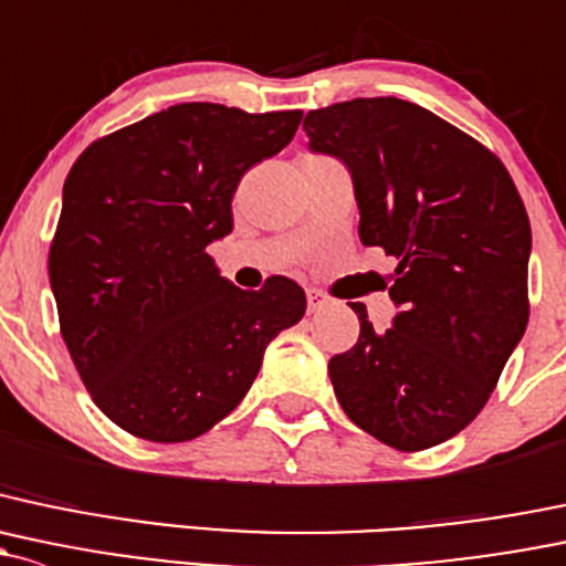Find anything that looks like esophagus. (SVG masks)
I'll return each instance as SVG.
<instances>
[{"label": "esophagus", "instance_id": "1", "mask_svg": "<svg viewBox=\"0 0 566 566\" xmlns=\"http://www.w3.org/2000/svg\"><path fill=\"white\" fill-rule=\"evenodd\" d=\"M306 306L308 312H319V308L328 306V298L319 290H306Z\"/></svg>", "mask_w": 566, "mask_h": 566}]
</instances>
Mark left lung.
Segmentation results:
<instances>
[{"label":"left lung","instance_id":"8db88e82","mask_svg":"<svg viewBox=\"0 0 566 566\" xmlns=\"http://www.w3.org/2000/svg\"><path fill=\"white\" fill-rule=\"evenodd\" d=\"M308 146L355 178L360 241L396 258L392 328L333 355L347 418L415 453L463 431L496 388L528 323L532 228L502 159L420 105L368 97L308 111Z\"/></svg>","mask_w":566,"mask_h":566}]
</instances>
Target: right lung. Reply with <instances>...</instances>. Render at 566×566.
Listing matches in <instances>:
<instances>
[{
	"mask_svg": "<svg viewBox=\"0 0 566 566\" xmlns=\"http://www.w3.org/2000/svg\"><path fill=\"white\" fill-rule=\"evenodd\" d=\"M303 111L181 103L94 140L64 181L48 252L59 331L105 418L148 442L200 437L241 403L271 338L306 312L293 279H222L208 243L233 230L252 165Z\"/></svg>",
	"mask_w": 566,
	"mask_h": 566,
	"instance_id": "1",
	"label": "right lung"
}]
</instances>
